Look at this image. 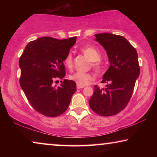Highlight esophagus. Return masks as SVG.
Masks as SVG:
<instances>
[{
  "instance_id": "esophagus-1",
  "label": "esophagus",
  "mask_w": 157,
  "mask_h": 157,
  "mask_svg": "<svg viewBox=\"0 0 157 157\" xmlns=\"http://www.w3.org/2000/svg\"><path fill=\"white\" fill-rule=\"evenodd\" d=\"M84 88V86H79V85H77V89H80Z\"/></svg>"
}]
</instances>
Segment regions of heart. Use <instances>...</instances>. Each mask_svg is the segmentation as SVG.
Listing matches in <instances>:
<instances>
[{"label":"heart","mask_w":157,"mask_h":157,"mask_svg":"<svg viewBox=\"0 0 157 157\" xmlns=\"http://www.w3.org/2000/svg\"><path fill=\"white\" fill-rule=\"evenodd\" d=\"M82 51L89 59L91 61V66L95 71L99 72L102 68V65L100 62L101 55L99 50L94 46H85L82 48ZM63 63L68 69H72L73 67V55L69 52L63 59ZM70 79L79 85V86H86L94 80V75L90 73L77 72L70 76Z\"/></svg>","instance_id":"1"}]
</instances>
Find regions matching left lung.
I'll return each mask as SVG.
<instances>
[{
	"label": "left lung",
	"instance_id": "1",
	"mask_svg": "<svg viewBox=\"0 0 157 157\" xmlns=\"http://www.w3.org/2000/svg\"><path fill=\"white\" fill-rule=\"evenodd\" d=\"M97 41L107 51L110 66L101 83L105 89L95 85L89 106L102 116H113L128 104L140 74L138 54L135 48L124 36L109 33L95 34Z\"/></svg>",
	"mask_w": 157,
	"mask_h": 157
}]
</instances>
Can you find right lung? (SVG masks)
Returning a JSON list of instances; mask_svg holds the SVG:
<instances>
[{
  "instance_id": "add662e5",
  "label": "right lung",
  "mask_w": 157,
  "mask_h": 157,
  "mask_svg": "<svg viewBox=\"0 0 157 157\" xmlns=\"http://www.w3.org/2000/svg\"><path fill=\"white\" fill-rule=\"evenodd\" d=\"M76 39L41 37L29 42L20 57L21 87L32 107L42 115L56 117L64 113L76 91L72 80L64 79L59 86H54L65 76L63 59Z\"/></svg>"
}]
</instances>
